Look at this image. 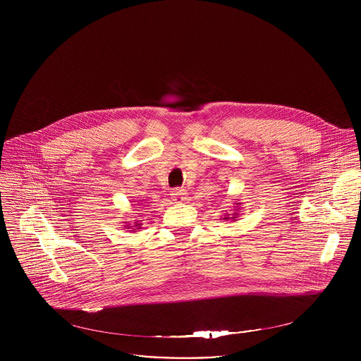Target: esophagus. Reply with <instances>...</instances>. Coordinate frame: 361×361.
Listing matches in <instances>:
<instances>
[{
	"mask_svg": "<svg viewBox=\"0 0 361 361\" xmlns=\"http://www.w3.org/2000/svg\"><path fill=\"white\" fill-rule=\"evenodd\" d=\"M171 195L174 200H184L187 197V191L184 188H176L174 191H171Z\"/></svg>",
	"mask_w": 361,
	"mask_h": 361,
	"instance_id": "esophagus-1",
	"label": "esophagus"
}]
</instances>
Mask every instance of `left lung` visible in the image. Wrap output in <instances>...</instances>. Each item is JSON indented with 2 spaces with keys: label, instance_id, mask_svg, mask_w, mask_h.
Returning <instances> with one entry per match:
<instances>
[{
  "label": "left lung",
  "instance_id": "left-lung-1",
  "mask_svg": "<svg viewBox=\"0 0 361 361\" xmlns=\"http://www.w3.org/2000/svg\"><path fill=\"white\" fill-rule=\"evenodd\" d=\"M234 214H235V216H237V213H234ZM228 219H230V217H224V219H223V220H228ZM231 219H235V217H231Z\"/></svg>",
  "mask_w": 361,
  "mask_h": 361
}]
</instances>
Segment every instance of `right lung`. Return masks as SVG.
<instances>
[{
	"mask_svg": "<svg viewBox=\"0 0 361 361\" xmlns=\"http://www.w3.org/2000/svg\"><path fill=\"white\" fill-rule=\"evenodd\" d=\"M140 226H141V224H140V223H138V221H135V224H134V227H138V228H140ZM127 227H128V226H127ZM134 230H135V228H134Z\"/></svg>",
	"mask_w": 361,
	"mask_h": 361,
	"instance_id": "add662e5",
	"label": "right lung"
}]
</instances>
